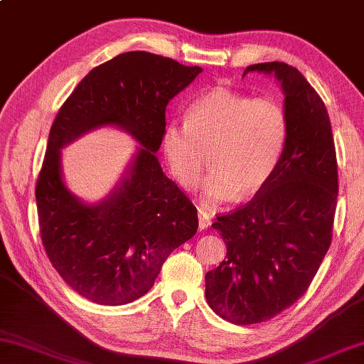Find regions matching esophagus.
<instances>
[{"mask_svg": "<svg viewBox=\"0 0 364 364\" xmlns=\"http://www.w3.org/2000/svg\"><path fill=\"white\" fill-rule=\"evenodd\" d=\"M211 224V220H210V216L205 213L203 210H199V229L200 230H203V229H207L208 226Z\"/></svg>", "mask_w": 364, "mask_h": 364, "instance_id": "34e87169", "label": "esophagus"}]
</instances>
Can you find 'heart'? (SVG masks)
<instances>
[{
    "mask_svg": "<svg viewBox=\"0 0 364 364\" xmlns=\"http://www.w3.org/2000/svg\"><path fill=\"white\" fill-rule=\"evenodd\" d=\"M287 138L288 116L277 98L215 89L189 105L184 124L164 129L161 144L171 178L186 191L200 183L207 156L203 203L215 207L259 193L279 167Z\"/></svg>",
    "mask_w": 364,
    "mask_h": 364,
    "instance_id": "b5f03b06",
    "label": "heart"
}]
</instances>
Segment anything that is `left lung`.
Wrapping results in <instances>:
<instances>
[{"mask_svg":"<svg viewBox=\"0 0 364 364\" xmlns=\"http://www.w3.org/2000/svg\"><path fill=\"white\" fill-rule=\"evenodd\" d=\"M274 73L285 92L288 138L279 167L242 207L216 216L226 259L205 275L213 312L234 325L262 323L302 297L333 240L338 159L325 103L299 70L283 62L243 71Z\"/></svg>","mask_w":364,"mask_h":364,"instance_id":"1","label":"left lung"}]
</instances>
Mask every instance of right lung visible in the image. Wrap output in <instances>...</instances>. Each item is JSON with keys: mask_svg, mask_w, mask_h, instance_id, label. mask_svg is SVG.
I'll return each instance as SVG.
<instances>
[{"mask_svg": "<svg viewBox=\"0 0 364 364\" xmlns=\"http://www.w3.org/2000/svg\"><path fill=\"white\" fill-rule=\"evenodd\" d=\"M199 73L151 52H125L89 71L58 109L35 188L39 234L52 266L85 299L122 306L146 294L171 251L197 232V208L154 153L168 102ZM102 124L125 128L144 148L113 196L85 205L64 188L60 148Z\"/></svg>", "mask_w": 364, "mask_h": 364, "instance_id": "right-lung-1", "label": "right lung"}]
</instances>
